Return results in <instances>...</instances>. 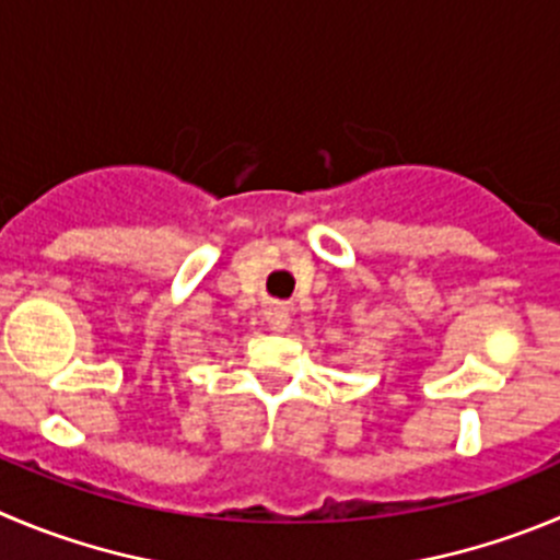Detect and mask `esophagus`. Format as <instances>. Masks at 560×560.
<instances>
[{"label":"esophagus","instance_id":"obj_1","mask_svg":"<svg viewBox=\"0 0 560 560\" xmlns=\"http://www.w3.org/2000/svg\"><path fill=\"white\" fill-rule=\"evenodd\" d=\"M268 323H270V328H273V331H284L287 326H290V312L284 310V306H270L268 310Z\"/></svg>","mask_w":560,"mask_h":560}]
</instances>
